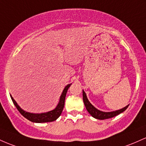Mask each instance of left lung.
Here are the masks:
<instances>
[{"instance_id":"1","label":"left lung","mask_w":146,"mask_h":146,"mask_svg":"<svg viewBox=\"0 0 146 146\" xmlns=\"http://www.w3.org/2000/svg\"><path fill=\"white\" fill-rule=\"evenodd\" d=\"M83 102H84L85 106H86L87 110L88 112L95 119H100V120H104V119H110V118H112L115 117V116L118 115V114H121V113L124 112L126 109L127 108V107L129 106V105H127V106H125L123 108L119 110L113 111V112H102V111H100L98 109H96V108H94L90 104L89 101H88V98H87L86 94L84 91L83 90Z\"/></svg>"}]
</instances>
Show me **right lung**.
<instances>
[{"instance_id": "obj_1", "label": "right lung", "mask_w": 146, "mask_h": 146, "mask_svg": "<svg viewBox=\"0 0 146 146\" xmlns=\"http://www.w3.org/2000/svg\"><path fill=\"white\" fill-rule=\"evenodd\" d=\"M70 86H71V84H68V86H65L63 92H62V94L60 95L58 104L57 105V106L56 107V108L54 110L50 111V112L41 113V114H34V113L25 112L21 108L20 106L17 104V103L16 102L15 100L13 99V97L11 95L10 96L13 103H14V106H16V108H17L18 110L19 111V112H20L25 118L28 119L29 121L34 123L52 122L56 120V119L60 117V114H61L62 111H63V108H64L65 99V96H66L67 91H68V88H70Z\"/></svg>"}]
</instances>
